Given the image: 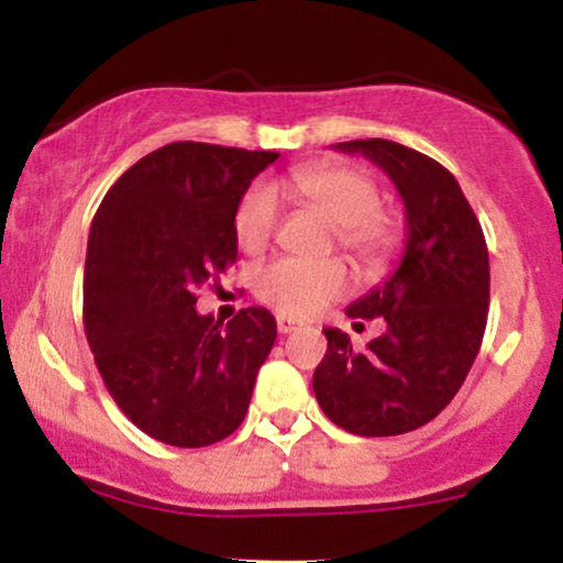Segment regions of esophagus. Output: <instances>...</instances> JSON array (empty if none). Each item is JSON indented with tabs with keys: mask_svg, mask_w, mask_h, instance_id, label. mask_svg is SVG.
I'll use <instances>...</instances> for the list:
<instances>
[{
	"mask_svg": "<svg viewBox=\"0 0 563 563\" xmlns=\"http://www.w3.org/2000/svg\"><path fill=\"white\" fill-rule=\"evenodd\" d=\"M299 325H301L299 320H290V318H286V314H280V318H277V331H280L283 335L294 333Z\"/></svg>",
	"mask_w": 563,
	"mask_h": 563,
	"instance_id": "esophagus-1",
	"label": "esophagus"
}]
</instances>
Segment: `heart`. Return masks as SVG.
Listing matches in <instances>:
<instances>
[{
	"label": "heart",
	"mask_w": 563,
	"mask_h": 563,
	"mask_svg": "<svg viewBox=\"0 0 563 563\" xmlns=\"http://www.w3.org/2000/svg\"><path fill=\"white\" fill-rule=\"evenodd\" d=\"M275 190L318 211L333 224L335 243L363 267H378L397 245V228L380 209V192L371 174L346 164H307L290 169ZM235 241L243 254L267 249L277 228V198L269 187H254L235 211ZM254 290L280 314L309 318L349 290L344 262L277 260L254 277Z\"/></svg>",
	"instance_id": "b5f03b06"
}]
</instances>
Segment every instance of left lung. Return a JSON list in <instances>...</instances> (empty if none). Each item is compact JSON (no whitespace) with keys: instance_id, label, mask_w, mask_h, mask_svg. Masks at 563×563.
I'll return each mask as SVG.
<instances>
[{"instance_id":"8db88e82","label":"left lung","mask_w":563,"mask_h":563,"mask_svg":"<svg viewBox=\"0 0 563 563\" xmlns=\"http://www.w3.org/2000/svg\"><path fill=\"white\" fill-rule=\"evenodd\" d=\"M380 166L405 203L399 267L346 309L380 318L384 333L363 352L325 328L328 352L312 389L335 426L360 437H394L437 418L479 354L489 309V254L461 185L434 158L391 140L339 142ZM363 325V322H360Z\"/></svg>"}]
</instances>
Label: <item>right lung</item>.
Listing matches in <instances>:
<instances>
[{"label": "right lung", "mask_w": 563, "mask_h": 563, "mask_svg": "<svg viewBox=\"0 0 563 563\" xmlns=\"http://www.w3.org/2000/svg\"><path fill=\"white\" fill-rule=\"evenodd\" d=\"M277 156L172 142L121 174L92 219L84 333L115 405L158 442L206 448L249 412L277 322L249 307L222 325L196 294L235 264L238 203Z\"/></svg>", "instance_id": "right-lung-1"}]
</instances>
